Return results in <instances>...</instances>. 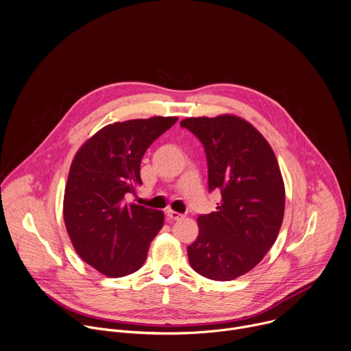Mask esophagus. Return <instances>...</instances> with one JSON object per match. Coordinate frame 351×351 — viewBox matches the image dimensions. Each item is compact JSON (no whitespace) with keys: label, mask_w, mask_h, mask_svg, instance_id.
Instances as JSON below:
<instances>
[{"label":"esophagus","mask_w":351,"mask_h":351,"mask_svg":"<svg viewBox=\"0 0 351 351\" xmlns=\"http://www.w3.org/2000/svg\"><path fill=\"white\" fill-rule=\"evenodd\" d=\"M166 214H167V217H169L170 219H173V221H180V219L184 218L182 214H180V213H177V211H173V210H167Z\"/></svg>","instance_id":"34e87169"}]
</instances>
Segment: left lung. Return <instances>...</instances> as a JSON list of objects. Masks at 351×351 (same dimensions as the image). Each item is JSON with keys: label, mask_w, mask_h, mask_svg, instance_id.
I'll list each match as a JSON object with an SVG mask.
<instances>
[{"label": "left lung", "mask_w": 351, "mask_h": 351, "mask_svg": "<svg viewBox=\"0 0 351 351\" xmlns=\"http://www.w3.org/2000/svg\"><path fill=\"white\" fill-rule=\"evenodd\" d=\"M180 125L203 144L208 191L222 196L215 213L197 218L189 263L203 277L234 280L262 261L282 223L285 191L276 155L252 125L234 115L186 118Z\"/></svg>", "instance_id": "left-lung-1"}]
</instances>
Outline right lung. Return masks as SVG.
Returning a JSON list of instances; mask_svg holds the SVG:
<instances>
[{"mask_svg": "<svg viewBox=\"0 0 351 351\" xmlns=\"http://www.w3.org/2000/svg\"><path fill=\"white\" fill-rule=\"evenodd\" d=\"M178 118L154 117L115 122L77 152L64 192V223L77 254L108 277L138 270L165 214L129 203L143 184L141 159Z\"/></svg>", "mask_w": 351, "mask_h": 351, "instance_id": "obj_1", "label": "right lung"}]
</instances>
